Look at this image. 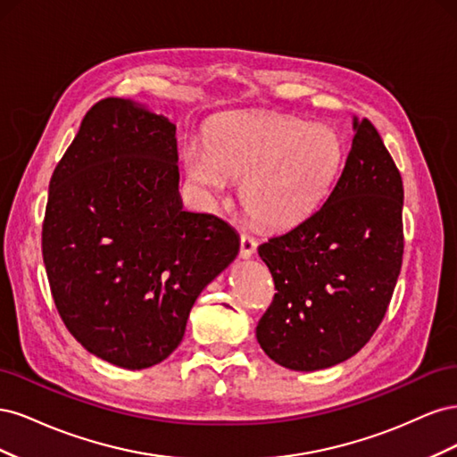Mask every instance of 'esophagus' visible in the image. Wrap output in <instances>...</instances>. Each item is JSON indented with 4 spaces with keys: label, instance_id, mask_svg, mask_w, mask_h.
<instances>
[{
    "label": "esophagus",
    "instance_id": "34e87169",
    "mask_svg": "<svg viewBox=\"0 0 457 457\" xmlns=\"http://www.w3.org/2000/svg\"><path fill=\"white\" fill-rule=\"evenodd\" d=\"M257 250V242L255 238H252L250 234H242L240 238V257L244 259H250Z\"/></svg>",
    "mask_w": 457,
    "mask_h": 457
}]
</instances>
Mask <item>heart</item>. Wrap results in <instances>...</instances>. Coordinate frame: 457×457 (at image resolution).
I'll list each match as a JSON object with an SVG mask.
<instances>
[{
  "label": "heart",
  "mask_w": 457,
  "mask_h": 457,
  "mask_svg": "<svg viewBox=\"0 0 457 457\" xmlns=\"http://www.w3.org/2000/svg\"><path fill=\"white\" fill-rule=\"evenodd\" d=\"M345 146L326 126L280 114H234L219 121L207 148L188 141V179L202 195L223 196L228 179H244L247 213L272 228L292 227L324 202L341 170Z\"/></svg>",
  "instance_id": "obj_1"
}]
</instances>
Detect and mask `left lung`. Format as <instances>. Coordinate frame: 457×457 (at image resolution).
Instances as JSON below:
<instances>
[{
	"mask_svg": "<svg viewBox=\"0 0 457 457\" xmlns=\"http://www.w3.org/2000/svg\"><path fill=\"white\" fill-rule=\"evenodd\" d=\"M353 128L328 200L259 245L276 294L255 336L269 358L295 371L336 366L361 351L403 267V177L370 120L354 118Z\"/></svg>",
	"mask_w": 457,
	"mask_h": 457,
	"instance_id": "left-lung-1",
	"label": "left lung"
}]
</instances>
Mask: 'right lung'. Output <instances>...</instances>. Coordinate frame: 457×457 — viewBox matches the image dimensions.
I'll return each instance as SVG.
<instances>
[{"mask_svg": "<svg viewBox=\"0 0 457 457\" xmlns=\"http://www.w3.org/2000/svg\"><path fill=\"white\" fill-rule=\"evenodd\" d=\"M175 126L128 99L91 106L49 183L41 252L68 331L145 370L181 343L192 305L240 250L223 219L185 212Z\"/></svg>", "mask_w": 457, "mask_h": 457, "instance_id": "1", "label": "right lung"}]
</instances>
